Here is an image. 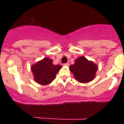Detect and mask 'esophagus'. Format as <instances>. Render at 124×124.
<instances>
[{
  "mask_svg": "<svg viewBox=\"0 0 124 124\" xmlns=\"http://www.w3.org/2000/svg\"><path fill=\"white\" fill-rule=\"evenodd\" d=\"M63 65H64V66H70V63H64V64H63Z\"/></svg>",
  "mask_w": 124,
  "mask_h": 124,
  "instance_id": "34e87169",
  "label": "esophagus"
}]
</instances>
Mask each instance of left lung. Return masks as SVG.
I'll return each instance as SVG.
<instances>
[{
  "label": "left lung",
  "instance_id": "1",
  "mask_svg": "<svg viewBox=\"0 0 124 124\" xmlns=\"http://www.w3.org/2000/svg\"><path fill=\"white\" fill-rule=\"evenodd\" d=\"M97 66L93 61H89L84 56L76 60L74 64L70 66V71L74 78L79 83H86L93 81L97 70Z\"/></svg>",
  "mask_w": 124,
  "mask_h": 124
}]
</instances>
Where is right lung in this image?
Returning a JSON list of instances; mask_svg holds the SVG:
<instances>
[{
    "instance_id": "add662e5",
    "label": "right lung",
    "mask_w": 124,
    "mask_h": 124,
    "mask_svg": "<svg viewBox=\"0 0 124 124\" xmlns=\"http://www.w3.org/2000/svg\"><path fill=\"white\" fill-rule=\"evenodd\" d=\"M61 68L62 66L59 64L54 65L51 59L45 58L33 64L31 70L34 76V79L37 83L41 85H47L55 79L56 75Z\"/></svg>"
}]
</instances>
